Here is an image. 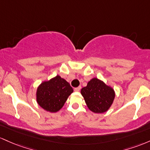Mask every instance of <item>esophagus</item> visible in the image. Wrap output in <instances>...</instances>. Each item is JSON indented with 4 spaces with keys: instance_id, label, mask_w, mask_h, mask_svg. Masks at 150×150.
Listing matches in <instances>:
<instances>
[{
    "instance_id": "1",
    "label": "esophagus",
    "mask_w": 150,
    "mask_h": 150,
    "mask_svg": "<svg viewBox=\"0 0 150 150\" xmlns=\"http://www.w3.org/2000/svg\"><path fill=\"white\" fill-rule=\"evenodd\" d=\"M80 90H81V86H79V87H77V88H74V91H76V92L79 91Z\"/></svg>"
}]
</instances>
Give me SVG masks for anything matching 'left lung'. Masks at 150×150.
I'll return each mask as SVG.
<instances>
[{"label": "left lung", "instance_id": "1", "mask_svg": "<svg viewBox=\"0 0 150 150\" xmlns=\"http://www.w3.org/2000/svg\"><path fill=\"white\" fill-rule=\"evenodd\" d=\"M89 110L95 113H103L111 107L115 97L113 88L101 80L93 78L81 90Z\"/></svg>", "mask_w": 150, "mask_h": 150}]
</instances>
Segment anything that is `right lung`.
<instances>
[{"label": "right lung", "instance_id": "obj_1", "mask_svg": "<svg viewBox=\"0 0 150 150\" xmlns=\"http://www.w3.org/2000/svg\"><path fill=\"white\" fill-rule=\"evenodd\" d=\"M74 90L70 84L60 76L42 81L36 91L38 105L46 111L57 112L64 105Z\"/></svg>", "mask_w": 150, "mask_h": 150}]
</instances>
